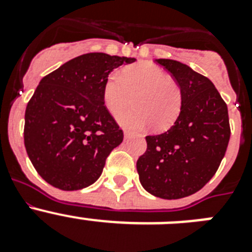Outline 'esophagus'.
Instances as JSON below:
<instances>
[{
	"instance_id": "1",
	"label": "esophagus",
	"mask_w": 252,
	"mask_h": 252,
	"mask_svg": "<svg viewBox=\"0 0 252 252\" xmlns=\"http://www.w3.org/2000/svg\"><path fill=\"white\" fill-rule=\"evenodd\" d=\"M124 136H125V139H128V137L131 136V133H130V132H127V131H125Z\"/></svg>"
}]
</instances>
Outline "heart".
Here are the masks:
<instances>
[{
	"label": "heart",
	"instance_id": "b5f03b06",
	"mask_svg": "<svg viewBox=\"0 0 252 252\" xmlns=\"http://www.w3.org/2000/svg\"><path fill=\"white\" fill-rule=\"evenodd\" d=\"M139 110L119 116V122L126 128L144 130L153 125L155 131H165L174 124L182 108V90L168 78L160 66L153 63H139L124 69L121 75L113 73L103 86V101L107 110L117 116L132 103Z\"/></svg>",
	"mask_w": 252,
	"mask_h": 252
}]
</instances>
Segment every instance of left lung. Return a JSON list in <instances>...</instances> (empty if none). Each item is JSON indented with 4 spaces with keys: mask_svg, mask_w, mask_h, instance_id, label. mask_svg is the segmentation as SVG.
<instances>
[{
    "mask_svg": "<svg viewBox=\"0 0 252 252\" xmlns=\"http://www.w3.org/2000/svg\"><path fill=\"white\" fill-rule=\"evenodd\" d=\"M182 90L174 125L146 136L148 149L136 162L141 186L155 197L179 199L194 194L215 175L230 140L227 104L208 78L171 59H157Z\"/></svg>",
    "mask_w": 252,
    "mask_h": 252,
    "instance_id": "1",
    "label": "left lung"
}]
</instances>
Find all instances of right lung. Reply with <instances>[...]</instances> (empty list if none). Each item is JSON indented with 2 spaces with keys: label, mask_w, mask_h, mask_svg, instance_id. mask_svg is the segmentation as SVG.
<instances>
[{
  "label": "right lung",
  "mask_w": 252,
  "mask_h": 252,
  "mask_svg": "<svg viewBox=\"0 0 252 252\" xmlns=\"http://www.w3.org/2000/svg\"><path fill=\"white\" fill-rule=\"evenodd\" d=\"M135 58L88 53L40 81L25 112L24 141L39 175L62 190L98 179L124 132L104 106L103 86L113 69Z\"/></svg>",
  "instance_id": "add662e5"
}]
</instances>
